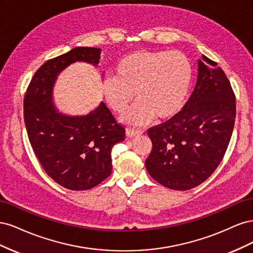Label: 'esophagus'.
I'll return each instance as SVG.
<instances>
[{"label":"esophagus","instance_id":"obj_1","mask_svg":"<svg viewBox=\"0 0 253 253\" xmlns=\"http://www.w3.org/2000/svg\"><path fill=\"white\" fill-rule=\"evenodd\" d=\"M143 133V131L141 129H135V128H131V127H126V134L127 137H135L137 135H141Z\"/></svg>","mask_w":253,"mask_h":253}]
</instances>
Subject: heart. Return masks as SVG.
<instances>
[{
  "mask_svg": "<svg viewBox=\"0 0 253 253\" xmlns=\"http://www.w3.org/2000/svg\"><path fill=\"white\" fill-rule=\"evenodd\" d=\"M193 78L188 57L180 51L141 50L120 60L116 77L106 78L102 90L110 108L118 114L135 100L139 103L125 120L136 126L147 125L155 116L169 119L185 105Z\"/></svg>",
  "mask_w": 253,
  "mask_h": 253,
  "instance_id": "heart-1",
  "label": "heart"
}]
</instances>
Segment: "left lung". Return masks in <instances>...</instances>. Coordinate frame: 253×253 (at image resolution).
Instances as JSON below:
<instances>
[{
    "mask_svg": "<svg viewBox=\"0 0 253 253\" xmlns=\"http://www.w3.org/2000/svg\"><path fill=\"white\" fill-rule=\"evenodd\" d=\"M235 115V95L226 74L203 55L195 88L183 109L148 129L152 151L145 168L150 175L172 190L201 185L225 155Z\"/></svg>",
    "mask_w": 253,
    "mask_h": 253,
    "instance_id": "left-lung-1",
    "label": "left lung"
}]
</instances>
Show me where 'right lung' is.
Returning <instances> with one entry per match:
<instances>
[{"instance_id":"right-lung-1","label":"right lung","mask_w":253,"mask_h":253,"mask_svg":"<svg viewBox=\"0 0 253 253\" xmlns=\"http://www.w3.org/2000/svg\"><path fill=\"white\" fill-rule=\"evenodd\" d=\"M100 48L76 47L47 60L30 81L24 97V121L36 156L50 178L73 191L96 187L112 173V148L126 129L104 102L85 116H66L52 103V87L68 65H97Z\"/></svg>"}]
</instances>
